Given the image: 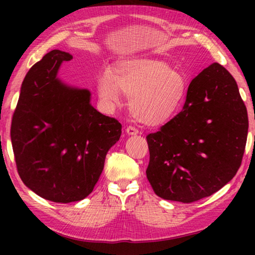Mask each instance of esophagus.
I'll list each match as a JSON object with an SVG mask.
<instances>
[{
	"label": "esophagus",
	"instance_id": "1",
	"mask_svg": "<svg viewBox=\"0 0 255 255\" xmlns=\"http://www.w3.org/2000/svg\"><path fill=\"white\" fill-rule=\"evenodd\" d=\"M126 132H127V135H137V133L139 132V131H138L137 128L132 127V126H129L126 129Z\"/></svg>",
	"mask_w": 255,
	"mask_h": 255
}]
</instances>
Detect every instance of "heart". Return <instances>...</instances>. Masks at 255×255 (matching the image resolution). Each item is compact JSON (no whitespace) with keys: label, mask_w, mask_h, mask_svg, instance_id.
<instances>
[{"label":"heart","mask_w":255,"mask_h":255,"mask_svg":"<svg viewBox=\"0 0 255 255\" xmlns=\"http://www.w3.org/2000/svg\"><path fill=\"white\" fill-rule=\"evenodd\" d=\"M97 91L106 108L130 98L129 109L138 122L158 126L174 117L184 105L188 82L169 64L157 59L128 58L116 63L110 74L98 79Z\"/></svg>","instance_id":"obj_1"}]
</instances>
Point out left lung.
<instances>
[{
  "mask_svg": "<svg viewBox=\"0 0 255 255\" xmlns=\"http://www.w3.org/2000/svg\"><path fill=\"white\" fill-rule=\"evenodd\" d=\"M248 129L236 81L211 64L191 81L182 111L146 136V175L154 192L189 204L218 191L240 169Z\"/></svg>",
  "mask_w": 255,
  "mask_h": 255,
  "instance_id": "left-lung-1",
  "label": "left lung"
}]
</instances>
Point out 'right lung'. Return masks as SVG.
Segmentation results:
<instances>
[{
  "instance_id": "obj_1",
  "label": "right lung",
  "mask_w": 255,
  "mask_h": 255,
  "mask_svg": "<svg viewBox=\"0 0 255 255\" xmlns=\"http://www.w3.org/2000/svg\"><path fill=\"white\" fill-rule=\"evenodd\" d=\"M73 58L54 49L34 64L21 85L11 141L22 182L44 199L80 201L93 191L122 125L91 106V93L57 79Z\"/></svg>"
}]
</instances>
